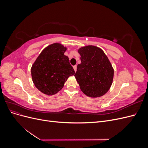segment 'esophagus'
Listing matches in <instances>:
<instances>
[{
	"label": "esophagus",
	"instance_id": "obj_1",
	"mask_svg": "<svg viewBox=\"0 0 148 148\" xmlns=\"http://www.w3.org/2000/svg\"><path fill=\"white\" fill-rule=\"evenodd\" d=\"M77 65H74V66H73V69H74V70H75V71H77Z\"/></svg>",
	"mask_w": 148,
	"mask_h": 148
}]
</instances>
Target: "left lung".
I'll list each match as a JSON object with an SVG mask.
<instances>
[{
	"label": "left lung",
	"mask_w": 148,
	"mask_h": 148,
	"mask_svg": "<svg viewBox=\"0 0 148 148\" xmlns=\"http://www.w3.org/2000/svg\"><path fill=\"white\" fill-rule=\"evenodd\" d=\"M81 64L75 74L80 89L86 96L100 97L109 91L113 81L114 69L100 48L88 46L80 48Z\"/></svg>",
	"instance_id": "8db88e82"
}]
</instances>
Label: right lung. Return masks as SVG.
I'll return each mask as SVG.
<instances>
[{
	"label": "right lung",
	"instance_id": "add662e5",
	"mask_svg": "<svg viewBox=\"0 0 148 148\" xmlns=\"http://www.w3.org/2000/svg\"><path fill=\"white\" fill-rule=\"evenodd\" d=\"M66 48L59 43L49 45L40 53L31 67L33 82L39 90L53 95L61 90L70 76L75 74L64 55Z\"/></svg>",
	"mask_w": 148,
	"mask_h": 148
}]
</instances>
